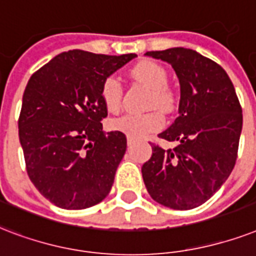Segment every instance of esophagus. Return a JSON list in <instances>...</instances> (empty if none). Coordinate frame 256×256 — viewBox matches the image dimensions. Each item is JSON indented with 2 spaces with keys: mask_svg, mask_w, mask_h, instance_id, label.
I'll return each mask as SVG.
<instances>
[{
  "mask_svg": "<svg viewBox=\"0 0 256 256\" xmlns=\"http://www.w3.org/2000/svg\"><path fill=\"white\" fill-rule=\"evenodd\" d=\"M134 142V138H130V136H126V144H128V146H130Z\"/></svg>",
  "mask_w": 256,
  "mask_h": 256,
  "instance_id": "34e87169",
  "label": "esophagus"
}]
</instances>
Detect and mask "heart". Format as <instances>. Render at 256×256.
Returning a JSON list of instances; mask_svg holds the SVG:
<instances>
[{
    "label": "heart",
    "mask_w": 256,
    "mask_h": 256,
    "mask_svg": "<svg viewBox=\"0 0 256 256\" xmlns=\"http://www.w3.org/2000/svg\"><path fill=\"white\" fill-rule=\"evenodd\" d=\"M130 76L150 89L148 106H158L166 114L175 106V93L168 82L167 70L154 61H142L130 69ZM101 98L110 112H118L122 106V85L116 76H108L101 86ZM164 124L163 114L158 110L146 114H126L120 118H112L110 128L126 134L130 138H140L159 130Z\"/></svg>",
    "instance_id": "heart-1"
}]
</instances>
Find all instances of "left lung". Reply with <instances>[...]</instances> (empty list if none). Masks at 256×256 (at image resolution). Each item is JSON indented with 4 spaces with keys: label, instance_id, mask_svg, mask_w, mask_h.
Returning a JSON list of instances; mask_svg holds the SVG:
<instances>
[{
    "label": "left lung",
    "instance_id": "obj_1",
    "mask_svg": "<svg viewBox=\"0 0 256 256\" xmlns=\"http://www.w3.org/2000/svg\"><path fill=\"white\" fill-rule=\"evenodd\" d=\"M172 65L180 82L179 116L152 144L142 174L150 198L174 210H191L211 198L232 171L243 114L228 74L215 61L186 48L146 52Z\"/></svg>",
    "mask_w": 256,
    "mask_h": 256
}]
</instances>
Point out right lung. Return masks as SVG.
<instances>
[{"label":"right lung","mask_w":256,"mask_h":256,"mask_svg":"<svg viewBox=\"0 0 256 256\" xmlns=\"http://www.w3.org/2000/svg\"><path fill=\"white\" fill-rule=\"evenodd\" d=\"M134 57L73 49L52 58L28 81L20 142L29 179L57 207L88 208L110 194L126 138L118 130H102L108 110L101 86Z\"/></svg>","instance_id":"1"}]
</instances>
